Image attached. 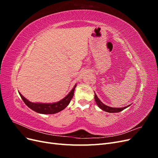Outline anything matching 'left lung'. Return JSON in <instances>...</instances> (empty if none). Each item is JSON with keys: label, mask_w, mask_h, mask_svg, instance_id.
<instances>
[{"label": "left lung", "mask_w": 158, "mask_h": 158, "mask_svg": "<svg viewBox=\"0 0 158 158\" xmlns=\"http://www.w3.org/2000/svg\"><path fill=\"white\" fill-rule=\"evenodd\" d=\"M94 94H95V96H94V99H95V103H96V104L98 105V106L102 109L103 111H106V112H108V113H118V112H120L121 111H123V109H125L126 108H127L128 107H129L131 106V105H129V106H126V107H109V106H106V105H105L104 103H103L101 100H99V99L98 98V97L97 96V95L95 94V92H94Z\"/></svg>", "instance_id": "8db88e82"}]
</instances>
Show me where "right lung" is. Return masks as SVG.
<instances>
[{
  "instance_id": "add662e5",
  "label": "right lung",
  "mask_w": 158,
  "mask_h": 158,
  "mask_svg": "<svg viewBox=\"0 0 158 158\" xmlns=\"http://www.w3.org/2000/svg\"><path fill=\"white\" fill-rule=\"evenodd\" d=\"M76 87V84L74 85L73 88L70 92L66 95V96L62 99L60 101L55 103H33L30 102L25 98L23 95L18 92L21 98L26 103V106L30 107L33 111H34L38 113L41 114H55L61 111L62 110L65 109L69 106L70 102V100L73 98L74 95V92L75 88Z\"/></svg>"
}]
</instances>
